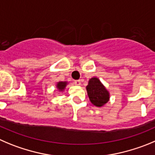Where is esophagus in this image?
<instances>
[{
    "mask_svg": "<svg viewBox=\"0 0 155 155\" xmlns=\"http://www.w3.org/2000/svg\"><path fill=\"white\" fill-rule=\"evenodd\" d=\"M74 84L76 85V86H80L81 81L80 80H75L74 81Z\"/></svg>",
    "mask_w": 155,
    "mask_h": 155,
    "instance_id": "1",
    "label": "esophagus"
}]
</instances>
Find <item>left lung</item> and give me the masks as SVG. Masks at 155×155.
I'll return each instance as SVG.
<instances>
[{"mask_svg": "<svg viewBox=\"0 0 155 155\" xmlns=\"http://www.w3.org/2000/svg\"><path fill=\"white\" fill-rule=\"evenodd\" d=\"M86 90L89 100L95 106H103L109 100V92L98 78L89 79Z\"/></svg>", "mask_w": 155, "mask_h": 155, "instance_id": "obj_1", "label": "left lung"}]
</instances>
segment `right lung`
I'll list each match as a JSON object with an SVG mask.
<instances>
[{
    "mask_svg": "<svg viewBox=\"0 0 155 155\" xmlns=\"http://www.w3.org/2000/svg\"><path fill=\"white\" fill-rule=\"evenodd\" d=\"M67 85V82H59L56 84V88L59 89V91H63Z\"/></svg>",
    "mask_w": 155,
    "mask_h": 155,
    "instance_id": "add662e5",
    "label": "right lung"
}]
</instances>
